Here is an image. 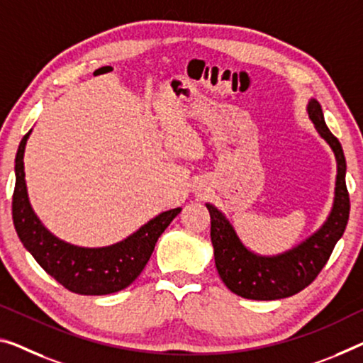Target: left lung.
Instances as JSON below:
<instances>
[{
  "label": "left lung",
  "instance_id": "8db88e82",
  "mask_svg": "<svg viewBox=\"0 0 363 363\" xmlns=\"http://www.w3.org/2000/svg\"><path fill=\"white\" fill-rule=\"evenodd\" d=\"M306 111L320 136L330 144L337 162L334 204L320 230L286 253L259 256L240 242L237 232L219 209L213 204H206L211 214V242L214 247L217 272L222 282L243 298L279 300L303 291L325 267L347 225L350 199L345 186L342 146L326 126L318 100L311 99Z\"/></svg>",
  "mask_w": 363,
  "mask_h": 363
}]
</instances>
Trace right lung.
<instances>
[{
	"instance_id": "obj_1",
	"label": "right lung",
	"mask_w": 363,
	"mask_h": 363,
	"mask_svg": "<svg viewBox=\"0 0 363 363\" xmlns=\"http://www.w3.org/2000/svg\"><path fill=\"white\" fill-rule=\"evenodd\" d=\"M30 131L16 154L13 222L18 237L38 264L68 291L81 295H107L130 286L147 264L155 243L182 208L170 209L144 224L123 242L104 248H82L50 233L33 213L27 196L24 149Z\"/></svg>"
}]
</instances>
